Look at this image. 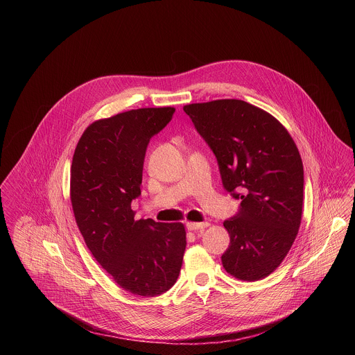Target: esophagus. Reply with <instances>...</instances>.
Returning a JSON list of instances; mask_svg holds the SVG:
<instances>
[{"mask_svg":"<svg viewBox=\"0 0 355 355\" xmlns=\"http://www.w3.org/2000/svg\"><path fill=\"white\" fill-rule=\"evenodd\" d=\"M209 225V223H187V228L190 230V231H203L206 227Z\"/></svg>","mask_w":355,"mask_h":355,"instance_id":"obj_1","label":"esophagus"}]
</instances>
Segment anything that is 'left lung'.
<instances>
[{"mask_svg": "<svg viewBox=\"0 0 355 355\" xmlns=\"http://www.w3.org/2000/svg\"><path fill=\"white\" fill-rule=\"evenodd\" d=\"M183 110L216 154L224 187L242 200L241 211L224 221L230 248L223 266L238 280H261L280 266L300 231L304 164L298 148L275 116L249 102L216 100Z\"/></svg>", "mask_w": 355, "mask_h": 355, "instance_id": "left-lung-1", "label": "left lung"}]
</instances>
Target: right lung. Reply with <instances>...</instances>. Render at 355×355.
Returning <instances> with one entry per match:
<instances>
[{"label": "right lung", "mask_w": 355, "mask_h": 355, "mask_svg": "<svg viewBox=\"0 0 355 355\" xmlns=\"http://www.w3.org/2000/svg\"><path fill=\"white\" fill-rule=\"evenodd\" d=\"M175 107H141L92 123L71 165V203L86 246L125 291L157 297L178 280L186 250L182 223L134 220L150 138Z\"/></svg>", "instance_id": "right-lung-1"}]
</instances>
